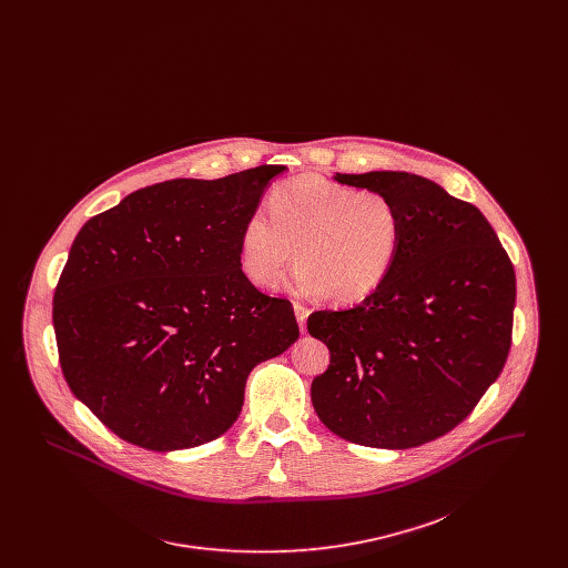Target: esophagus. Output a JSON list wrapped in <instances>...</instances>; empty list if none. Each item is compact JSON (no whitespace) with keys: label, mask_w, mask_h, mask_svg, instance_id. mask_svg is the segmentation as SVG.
Wrapping results in <instances>:
<instances>
[{"label":"esophagus","mask_w":568,"mask_h":568,"mask_svg":"<svg viewBox=\"0 0 568 568\" xmlns=\"http://www.w3.org/2000/svg\"><path fill=\"white\" fill-rule=\"evenodd\" d=\"M294 311H296L297 325H300V332H306V320H308V308L302 306V304H294Z\"/></svg>","instance_id":"esophagus-1"}]
</instances>
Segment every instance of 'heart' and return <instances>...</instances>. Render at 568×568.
I'll return each mask as SVG.
<instances>
[{
    "mask_svg": "<svg viewBox=\"0 0 568 568\" xmlns=\"http://www.w3.org/2000/svg\"><path fill=\"white\" fill-rule=\"evenodd\" d=\"M268 214L251 213L239 236L241 268L260 287H274L296 253L297 294L352 306L378 292L403 255L405 219L381 191L304 174L272 190Z\"/></svg>",
    "mask_w": 568,
    "mask_h": 568,
    "instance_id": "obj_1",
    "label": "heart"
}]
</instances>
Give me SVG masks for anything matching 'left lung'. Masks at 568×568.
<instances>
[{
  "label": "left lung",
  "mask_w": 568,
  "mask_h": 568,
  "mask_svg": "<svg viewBox=\"0 0 568 568\" xmlns=\"http://www.w3.org/2000/svg\"><path fill=\"white\" fill-rule=\"evenodd\" d=\"M334 181L389 195L405 246L385 285L306 327L329 349L311 400L325 428L364 447L410 449L454 430L511 349L515 271L481 211L417 174Z\"/></svg>",
  "instance_id": "left-lung-1"
}]
</instances>
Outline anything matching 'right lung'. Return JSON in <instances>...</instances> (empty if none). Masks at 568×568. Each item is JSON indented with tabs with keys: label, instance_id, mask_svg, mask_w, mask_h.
I'll return each mask as SVG.
<instances>
[{
	"label": "right lung",
	"instance_id": "1",
	"mask_svg": "<svg viewBox=\"0 0 568 568\" xmlns=\"http://www.w3.org/2000/svg\"><path fill=\"white\" fill-rule=\"evenodd\" d=\"M285 170L165 181L82 225L54 290L59 364L123 440H215L241 415L248 373L296 343L292 302L255 290L239 260L244 219Z\"/></svg>",
	"mask_w": 568,
	"mask_h": 568
}]
</instances>
